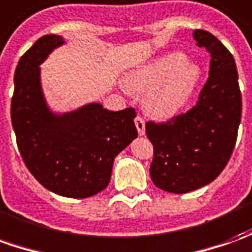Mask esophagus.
<instances>
[{
    "instance_id": "34e87169",
    "label": "esophagus",
    "mask_w": 252,
    "mask_h": 252,
    "mask_svg": "<svg viewBox=\"0 0 252 252\" xmlns=\"http://www.w3.org/2000/svg\"><path fill=\"white\" fill-rule=\"evenodd\" d=\"M135 126H136V129L139 135H145V131H146V123H145V119L142 116H136L135 117Z\"/></svg>"
}]
</instances>
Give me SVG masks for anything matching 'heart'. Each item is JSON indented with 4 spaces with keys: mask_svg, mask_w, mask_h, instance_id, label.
Masks as SVG:
<instances>
[{
    "mask_svg": "<svg viewBox=\"0 0 252 252\" xmlns=\"http://www.w3.org/2000/svg\"><path fill=\"white\" fill-rule=\"evenodd\" d=\"M186 63V56L179 52L161 56L128 77V90L149 92V110L157 117H171L188 104L200 80L197 66Z\"/></svg>",
    "mask_w": 252,
    "mask_h": 252,
    "instance_id": "1",
    "label": "heart"
}]
</instances>
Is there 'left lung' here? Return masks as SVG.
<instances>
[{
    "instance_id": "1",
    "label": "left lung",
    "mask_w": 252,
    "mask_h": 252,
    "mask_svg": "<svg viewBox=\"0 0 252 252\" xmlns=\"http://www.w3.org/2000/svg\"><path fill=\"white\" fill-rule=\"evenodd\" d=\"M193 35L211 56L210 76L197 102L164 123H146V135L153 145L152 181L162 190L178 194L211 184L223 171L233 153L241 120L233 55L211 32L194 30Z\"/></svg>"
}]
</instances>
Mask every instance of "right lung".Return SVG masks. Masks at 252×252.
<instances>
[{
	"label": "right lung",
	"instance_id": "1",
	"mask_svg": "<svg viewBox=\"0 0 252 252\" xmlns=\"http://www.w3.org/2000/svg\"><path fill=\"white\" fill-rule=\"evenodd\" d=\"M63 44L59 35L34 42L15 70L11 120L20 156L32 175L59 196L85 198L107 188L114 157L138 136L136 112H110L102 104L55 116L48 110L40 85V66Z\"/></svg>",
	"mask_w": 252,
	"mask_h": 252
}]
</instances>
